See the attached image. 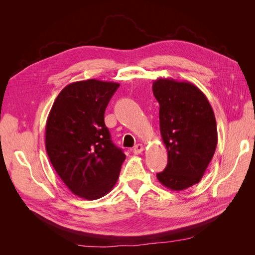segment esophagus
<instances>
[{"instance_id":"esophagus-1","label":"esophagus","mask_w":255,"mask_h":255,"mask_svg":"<svg viewBox=\"0 0 255 255\" xmlns=\"http://www.w3.org/2000/svg\"><path fill=\"white\" fill-rule=\"evenodd\" d=\"M142 151H143V145L141 143H137L133 148V153L134 154H139Z\"/></svg>"}]
</instances>
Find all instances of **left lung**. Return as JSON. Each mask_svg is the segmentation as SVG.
Masks as SVG:
<instances>
[{"label":"left lung","mask_w":255,"mask_h":255,"mask_svg":"<svg viewBox=\"0 0 255 255\" xmlns=\"http://www.w3.org/2000/svg\"><path fill=\"white\" fill-rule=\"evenodd\" d=\"M152 89L168 151L167 167L157 180L168 189L184 190L201 181L214 156L218 141L215 115L205 95L189 82L160 78Z\"/></svg>","instance_id":"left-lung-1"}]
</instances>
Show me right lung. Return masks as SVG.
<instances>
[{
	"instance_id": "obj_1",
	"label": "right lung",
	"mask_w": 255,
	"mask_h": 255,
	"mask_svg": "<svg viewBox=\"0 0 255 255\" xmlns=\"http://www.w3.org/2000/svg\"><path fill=\"white\" fill-rule=\"evenodd\" d=\"M120 84L74 82L59 92L45 125V150L72 194L102 198L117 182L126 154L111 140L104 113Z\"/></svg>"
}]
</instances>
